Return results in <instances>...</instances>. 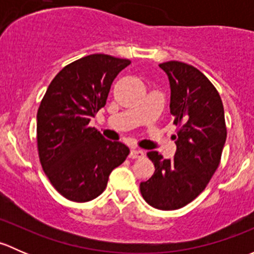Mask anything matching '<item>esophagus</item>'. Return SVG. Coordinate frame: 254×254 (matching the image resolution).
<instances>
[{
	"mask_svg": "<svg viewBox=\"0 0 254 254\" xmlns=\"http://www.w3.org/2000/svg\"><path fill=\"white\" fill-rule=\"evenodd\" d=\"M143 156H145V152L142 150H140V148H132L130 151V157L131 158H141Z\"/></svg>",
	"mask_w": 254,
	"mask_h": 254,
	"instance_id": "1",
	"label": "esophagus"
}]
</instances>
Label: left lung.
<instances>
[{"mask_svg": "<svg viewBox=\"0 0 254 254\" xmlns=\"http://www.w3.org/2000/svg\"><path fill=\"white\" fill-rule=\"evenodd\" d=\"M158 66L170 81L177 150L173 158L148 151L155 173L140 183V190L152 207L176 210L194 200L219 167L226 142L225 113L216 88L198 68L181 61Z\"/></svg>", "mask_w": 254, "mask_h": 254, "instance_id": "left-lung-1", "label": "left lung"}]
</instances>
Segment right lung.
<instances>
[{"mask_svg": "<svg viewBox=\"0 0 254 254\" xmlns=\"http://www.w3.org/2000/svg\"><path fill=\"white\" fill-rule=\"evenodd\" d=\"M130 64L93 54L65 66L49 84L37 114L38 151L49 181L68 200L86 203L101 195L112 171L129 155L127 145L107 140L88 124Z\"/></svg>", "mask_w": 254, "mask_h": 254, "instance_id": "obj_1", "label": "right lung"}]
</instances>
